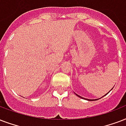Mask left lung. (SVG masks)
<instances>
[{
    "mask_svg": "<svg viewBox=\"0 0 126 126\" xmlns=\"http://www.w3.org/2000/svg\"><path fill=\"white\" fill-rule=\"evenodd\" d=\"M113 88H114V87H113ZM113 88H112V89H113ZM112 89H111V90H110V91H112ZM110 91H109V92H110ZM109 92H108V93H109ZM108 93H107V94H108ZM75 94L77 95V96H79V97H80V98H82V99H85V100H89V101H91V100H98V99H99V98H98V99H94H94H93V100H92V99H87V98H84L82 97V96H79V95H78V94H76V93H75ZM106 94H105V95H104V96H106ZM104 96H102L101 98L104 97Z\"/></svg>",
    "mask_w": 126,
    "mask_h": 126,
    "instance_id": "1",
    "label": "left lung"
}]
</instances>
